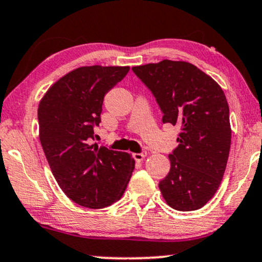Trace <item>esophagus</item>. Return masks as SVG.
<instances>
[{"instance_id":"obj_1","label":"esophagus","mask_w":262,"mask_h":262,"mask_svg":"<svg viewBox=\"0 0 262 262\" xmlns=\"http://www.w3.org/2000/svg\"><path fill=\"white\" fill-rule=\"evenodd\" d=\"M133 157L135 161H143L145 157H146V152H145V151H141L139 154H133Z\"/></svg>"}]
</instances>
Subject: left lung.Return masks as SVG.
<instances>
[{"label": "left lung", "instance_id": "left-lung-1", "mask_svg": "<svg viewBox=\"0 0 262 262\" xmlns=\"http://www.w3.org/2000/svg\"><path fill=\"white\" fill-rule=\"evenodd\" d=\"M132 69L156 99L162 122L181 128L178 146L168 155L171 168L159 183L163 199L178 211L200 209L215 195L228 161L232 130L225 93L188 62L163 59Z\"/></svg>", "mask_w": 262, "mask_h": 262}]
</instances>
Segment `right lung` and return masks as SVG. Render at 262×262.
I'll use <instances>...</instances> for the list:
<instances>
[{
  "label": "right lung",
  "mask_w": 262,
  "mask_h": 262,
  "mask_svg": "<svg viewBox=\"0 0 262 262\" xmlns=\"http://www.w3.org/2000/svg\"><path fill=\"white\" fill-rule=\"evenodd\" d=\"M129 67L89 66L69 72L39 103V138L53 177L80 206L103 209L121 199L134 169L128 152L91 145L103 97Z\"/></svg>",
  "instance_id": "add662e5"
}]
</instances>
